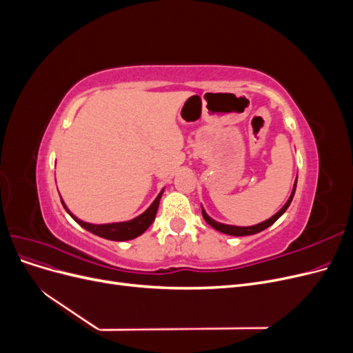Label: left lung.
Segmentation results:
<instances>
[{"mask_svg":"<svg viewBox=\"0 0 353 353\" xmlns=\"http://www.w3.org/2000/svg\"><path fill=\"white\" fill-rule=\"evenodd\" d=\"M296 184H297V179H296L294 187H293V193H292L290 199L287 200L285 205L283 206V209H281L279 213H275V215H274L272 218H270L268 221H265V222H262V223H258V225H253V227H232V225H223V223H219V222H216V221H213L212 218H209V216L206 215V213H205V210H203V208H201L203 218H205V221L209 223L210 227H213V228L221 231V232H223V234H228V236H237V237H240V236H252V234L261 232V231H263L265 228H268L270 225H272V223H274L276 219H279V218L283 215V213L287 210V208L290 206V203H292V200H293L294 191H296Z\"/></svg>","mask_w":353,"mask_h":353,"instance_id":"obj_1","label":"left lung"}]
</instances>
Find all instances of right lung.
I'll use <instances>...</instances> for the list:
<instances>
[{"instance_id":"1","label":"right lung","mask_w":353,"mask_h":353,"mask_svg":"<svg viewBox=\"0 0 353 353\" xmlns=\"http://www.w3.org/2000/svg\"><path fill=\"white\" fill-rule=\"evenodd\" d=\"M160 193L157 196V199L152 203V206L148 208L143 215H140L138 218L132 219V221H128V222H119V223H108V225H92V223L88 222H82L79 221L77 216H73L72 213L68 210V208L65 206V209L68 210L69 215L77 221L82 228H85L87 231L95 234V236L103 237L105 240H113V241H125V240H132L138 236H141V234L152 225V222L156 218V213H157V208H159V201H160ZM63 203V200H61Z\"/></svg>"}]
</instances>
